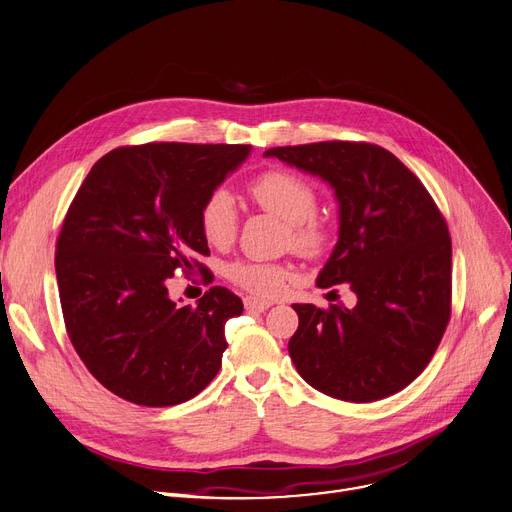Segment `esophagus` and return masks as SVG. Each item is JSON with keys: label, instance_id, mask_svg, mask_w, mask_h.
<instances>
[{"label": "esophagus", "instance_id": "34e87169", "mask_svg": "<svg viewBox=\"0 0 512 512\" xmlns=\"http://www.w3.org/2000/svg\"><path fill=\"white\" fill-rule=\"evenodd\" d=\"M243 306H246L248 312H264V310L271 308V302H264V300L246 296V298H243Z\"/></svg>", "mask_w": 512, "mask_h": 512}]
</instances>
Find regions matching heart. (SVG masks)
Here are the masks:
<instances>
[{
	"mask_svg": "<svg viewBox=\"0 0 512 512\" xmlns=\"http://www.w3.org/2000/svg\"><path fill=\"white\" fill-rule=\"evenodd\" d=\"M248 189L262 210L277 214L287 223V243L300 256L319 258L327 252L331 229L314 214L319 196L310 181L287 168H271L260 173ZM198 221L212 248H229L239 231V210L231 191L225 187L212 189L200 206ZM227 277L258 298H277L294 279V271L281 262L235 260L227 266Z\"/></svg>",
	"mask_w": 512,
	"mask_h": 512,
	"instance_id": "b5f03b06",
	"label": "heart"
}]
</instances>
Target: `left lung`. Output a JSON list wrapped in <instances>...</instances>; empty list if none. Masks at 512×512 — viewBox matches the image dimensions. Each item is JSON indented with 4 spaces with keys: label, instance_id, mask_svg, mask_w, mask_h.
Here are the masks:
<instances>
[{
    "label": "left lung",
    "instance_id": "obj_1",
    "mask_svg": "<svg viewBox=\"0 0 512 512\" xmlns=\"http://www.w3.org/2000/svg\"><path fill=\"white\" fill-rule=\"evenodd\" d=\"M319 175L339 202V239L316 285L350 283L354 308L294 304L289 339L298 373L344 402H375L415 381L440 346L452 312V241L421 179L367 141L271 148Z\"/></svg>",
    "mask_w": 512,
    "mask_h": 512
}]
</instances>
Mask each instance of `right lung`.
Segmentation results:
<instances>
[{
  "instance_id": "obj_1",
  "label": "right lung",
  "mask_w": 512,
  "mask_h": 512,
  "mask_svg": "<svg viewBox=\"0 0 512 512\" xmlns=\"http://www.w3.org/2000/svg\"><path fill=\"white\" fill-rule=\"evenodd\" d=\"M250 145L154 141L123 145L93 164L56 241L66 333L87 371L118 398L175 406L221 369L225 325L241 300L214 285L198 306L168 298V279L210 256L200 206Z\"/></svg>"
}]
</instances>
